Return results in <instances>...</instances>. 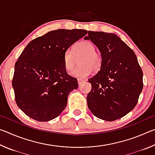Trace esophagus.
Returning <instances> with one entry per match:
<instances>
[{
  "label": "esophagus",
  "mask_w": 155,
  "mask_h": 155,
  "mask_svg": "<svg viewBox=\"0 0 155 155\" xmlns=\"http://www.w3.org/2000/svg\"><path fill=\"white\" fill-rule=\"evenodd\" d=\"M83 82H84L83 80L79 79V78H78V85H81V84H82Z\"/></svg>",
  "instance_id": "esophagus-1"
}]
</instances>
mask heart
Masks as SVG:
<instances>
[{"mask_svg": "<svg viewBox=\"0 0 155 155\" xmlns=\"http://www.w3.org/2000/svg\"><path fill=\"white\" fill-rule=\"evenodd\" d=\"M79 67L76 68L70 73L72 77L80 79L87 78L93 72H98L101 69L103 58L101 54L96 51V46L90 41H82L78 42L72 47L68 49L64 55V63L65 70L70 72L77 64V59Z\"/></svg>", "mask_w": 155, "mask_h": 155, "instance_id": "obj_1", "label": "heart"}]
</instances>
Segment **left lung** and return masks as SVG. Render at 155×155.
Listing matches in <instances>:
<instances>
[{"label": "left lung", "mask_w": 155, "mask_h": 155, "mask_svg": "<svg viewBox=\"0 0 155 155\" xmlns=\"http://www.w3.org/2000/svg\"><path fill=\"white\" fill-rule=\"evenodd\" d=\"M84 39L92 41L103 58L101 69L88 81L91 84L88 108L106 121L121 118L135 108L143 89L137 57L115 34L89 31Z\"/></svg>", "instance_id": "obj_1"}]
</instances>
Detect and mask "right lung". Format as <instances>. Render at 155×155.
<instances>
[{"mask_svg": "<svg viewBox=\"0 0 155 155\" xmlns=\"http://www.w3.org/2000/svg\"><path fill=\"white\" fill-rule=\"evenodd\" d=\"M87 33L83 29L49 31L30 41L15 64L12 80L18 107L31 118L47 122L58 117L77 79L68 74L64 55Z\"/></svg>", "mask_w": 155, "mask_h": 155, "instance_id": "1", "label": "right lung"}]
</instances>
